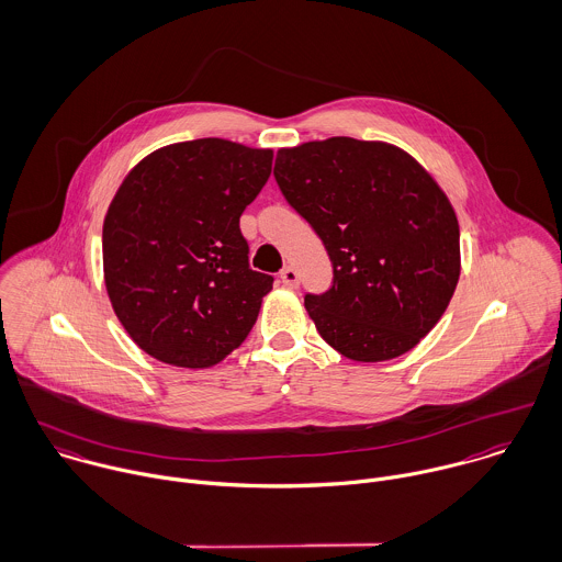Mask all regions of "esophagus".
I'll use <instances>...</instances> for the list:
<instances>
[{"label": "esophagus", "mask_w": 562, "mask_h": 562, "mask_svg": "<svg viewBox=\"0 0 562 562\" xmlns=\"http://www.w3.org/2000/svg\"><path fill=\"white\" fill-rule=\"evenodd\" d=\"M280 280H282V284L289 286V289H295V286L300 284V276H297V271H295L293 267H284V269L280 271Z\"/></svg>", "instance_id": "obj_1"}]
</instances>
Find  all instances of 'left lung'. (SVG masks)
I'll list each match as a JSON object with an SVG mask.
<instances>
[{"mask_svg":"<svg viewBox=\"0 0 562 562\" xmlns=\"http://www.w3.org/2000/svg\"><path fill=\"white\" fill-rule=\"evenodd\" d=\"M273 176L333 260V289L304 297L317 333L358 362L411 351L460 276L458 220L435 178L391 143L349 136L278 149Z\"/></svg>","mask_w":562,"mask_h":562,"instance_id":"left-lung-1","label":"left lung"}]
</instances>
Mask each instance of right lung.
Returning a JSON list of instances; mask_svg holds the SVG:
<instances>
[{"mask_svg":"<svg viewBox=\"0 0 562 562\" xmlns=\"http://www.w3.org/2000/svg\"><path fill=\"white\" fill-rule=\"evenodd\" d=\"M273 151L198 138L145 156L109 206L102 251L114 315L160 362L206 369L254 328L273 278L249 269L238 220Z\"/></svg>","mask_w":562,"mask_h":562,"instance_id":"add662e5","label":"right lung"}]
</instances>
